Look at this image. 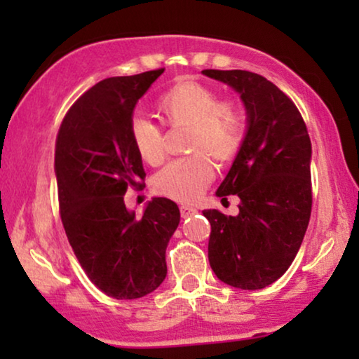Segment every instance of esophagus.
Masks as SVG:
<instances>
[{
  "label": "esophagus",
  "instance_id": "1",
  "mask_svg": "<svg viewBox=\"0 0 359 359\" xmlns=\"http://www.w3.org/2000/svg\"><path fill=\"white\" fill-rule=\"evenodd\" d=\"M180 212H181V217L186 219V217H189V215H193V214L198 212V210H196L194 208H191V205L183 204V205H181V208H180Z\"/></svg>",
  "mask_w": 359,
  "mask_h": 359
}]
</instances>
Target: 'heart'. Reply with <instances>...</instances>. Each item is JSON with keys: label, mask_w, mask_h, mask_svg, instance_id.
I'll return each mask as SVG.
<instances>
[{"label": "heart", "mask_w": 359, "mask_h": 359, "mask_svg": "<svg viewBox=\"0 0 359 359\" xmlns=\"http://www.w3.org/2000/svg\"><path fill=\"white\" fill-rule=\"evenodd\" d=\"M161 119L171 129L188 127L189 156L171 161L154 176L155 193L178 203H194L215 178V165L237 158L245 139V112L238 102L220 100L214 88L181 78L156 101ZM130 140L145 163L158 166L166 158L163 129L149 117L130 121Z\"/></svg>", "instance_id": "b5f03b06"}]
</instances>
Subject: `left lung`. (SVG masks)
Instances as JSON below:
<instances>
[{
  "label": "left lung",
  "instance_id": "8db88e82",
  "mask_svg": "<svg viewBox=\"0 0 359 359\" xmlns=\"http://www.w3.org/2000/svg\"><path fill=\"white\" fill-rule=\"evenodd\" d=\"M240 93L248 129L219 186V198H240L238 215L204 210L210 224L209 263L220 281L263 289L291 266L312 210V145L291 97L247 70H203Z\"/></svg>",
  "mask_w": 359,
  "mask_h": 359
}]
</instances>
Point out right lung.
Masks as SVG:
<instances>
[{"instance_id":"obj_1","label":"right lung","mask_w":359,"mask_h":359,"mask_svg":"<svg viewBox=\"0 0 359 359\" xmlns=\"http://www.w3.org/2000/svg\"><path fill=\"white\" fill-rule=\"evenodd\" d=\"M165 72L106 78L73 102L55 142L63 229L97 289L114 299L154 292L166 276L165 252L180 224L173 201L154 198L142 217L127 210V188L142 189L144 165L130 140L137 101Z\"/></svg>"}]
</instances>
